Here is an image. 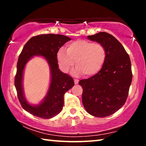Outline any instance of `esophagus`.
<instances>
[{
	"label": "esophagus",
	"mask_w": 146,
	"mask_h": 146,
	"mask_svg": "<svg viewBox=\"0 0 146 146\" xmlns=\"http://www.w3.org/2000/svg\"><path fill=\"white\" fill-rule=\"evenodd\" d=\"M78 82H79V80H78V79H76V78H74V82H75V84H78Z\"/></svg>",
	"instance_id": "esophagus-1"
}]
</instances>
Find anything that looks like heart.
<instances>
[{
	"label": "heart",
	"instance_id": "1",
	"mask_svg": "<svg viewBox=\"0 0 146 146\" xmlns=\"http://www.w3.org/2000/svg\"><path fill=\"white\" fill-rule=\"evenodd\" d=\"M107 58V49L103 44L85 40H79L68 44L66 53L60 49L57 60L62 71L67 73L75 64L76 72L88 76L98 73Z\"/></svg>",
	"mask_w": 146,
	"mask_h": 146
}]
</instances>
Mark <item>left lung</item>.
<instances>
[{
    "label": "left lung",
    "mask_w": 146,
    "mask_h": 146,
    "mask_svg": "<svg viewBox=\"0 0 146 146\" xmlns=\"http://www.w3.org/2000/svg\"><path fill=\"white\" fill-rule=\"evenodd\" d=\"M88 38L106 47L107 58L99 72L79 81L83 89L82 103L94 117H108L127 100L133 77L130 58L120 42L106 32L90 35Z\"/></svg>",
    "instance_id": "obj_1"
}]
</instances>
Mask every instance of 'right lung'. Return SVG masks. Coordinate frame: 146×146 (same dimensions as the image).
I'll return each mask as SVG.
<instances>
[{"instance_id": "1", "label": "right lung", "mask_w": 146, "mask_h": 146, "mask_svg": "<svg viewBox=\"0 0 146 146\" xmlns=\"http://www.w3.org/2000/svg\"><path fill=\"white\" fill-rule=\"evenodd\" d=\"M69 40H71L70 37L62 35L50 33L35 36L27 42L19 56L15 77L17 97L24 110L35 117L48 119L58 115L63 108L64 94L74 86L73 78L60 71L57 63L59 49ZM35 55L46 58L50 67L52 81L45 99L40 105L33 106L29 105L24 98L21 81L26 62Z\"/></svg>"}]
</instances>
